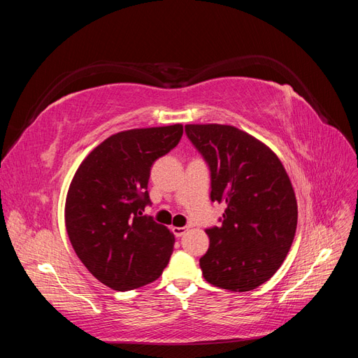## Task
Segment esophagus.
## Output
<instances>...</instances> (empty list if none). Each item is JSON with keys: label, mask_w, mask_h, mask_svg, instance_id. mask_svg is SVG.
<instances>
[{"label": "esophagus", "mask_w": 358, "mask_h": 358, "mask_svg": "<svg viewBox=\"0 0 358 358\" xmlns=\"http://www.w3.org/2000/svg\"><path fill=\"white\" fill-rule=\"evenodd\" d=\"M187 231H188L187 227H173V233H175L176 237H182Z\"/></svg>", "instance_id": "obj_1"}]
</instances>
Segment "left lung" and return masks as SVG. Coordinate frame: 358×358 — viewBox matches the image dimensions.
<instances>
[{"label": "left lung", "instance_id": "8db88e82", "mask_svg": "<svg viewBox=\"0 0 358 358\" xmlns=\"http://www.w3.org/2000/svg\"><path fill=\"white\" fill-rule=\"evenodd\" d=\"M185 131L210 167V200L227 204L222 224L206 230L203 276L222 289L251 291L278 272L294 241L291 180L273 150L243 129L188 124Z\"/></svg>", "mask_w": 358, "mask_h": 358}]
</instances>
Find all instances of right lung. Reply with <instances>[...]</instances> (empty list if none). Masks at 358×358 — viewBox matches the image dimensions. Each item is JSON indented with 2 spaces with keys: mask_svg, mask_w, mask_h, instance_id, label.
Masks as SVG:
<instances>
[{
  "mask_svg": "<svg viewBox=\"0 0 358 358\" xmlns=\"http://www.w3.org/2000/svg\"><path fill=\"white\" fill-rule=\"evenodd\" d=\"M182 134V124L119 131L74 173L64 210L69 239L85 267L112 289L154 282L169 264L175 234L142 210L150 167Z\"/></svg>",
  "mask_w": 358,
  "mask_h": 358,
  "instance_id": "add662e5",
  "label": "right lung"
}]
</instances>
